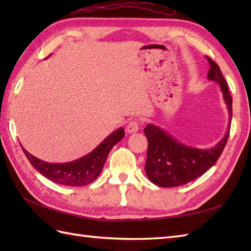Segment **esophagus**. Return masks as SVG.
<instances>
[{
    "instance_id": "esophagus-1",
    "label": "esophagus",
    "mask_w": 251,
    "mask_h": 251,
    "mask_svg": "<svg viewBox=\"0 0 251 251\" xmlns=\"http://www.w3.org/2000/svg\"><path fill=\"white\" fill-rule=\"evenodd\" d=\"M126 130L128 134H134V132H137L139 130V121L134 120V121H130L128 123V125L126 127Z\"/></svg>"
}]
</instances>
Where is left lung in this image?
<instances>
[{
    "mask_svg": "<svg viewBox=\"0 0 251 251\" xmlns=\"http://www.w3.org/2000/svg\"><path fill=\"white\" fill-rule=\"evenodd\" d=\"M206 58L210 65L208 78L220 85L227 105L230 122L226 134L215 148L202 150L183 145L155 125H147L143 129L148 139L145 170L148 178L162 188L183 185L201 177L216 164L227 142L232 121V97L219 66L211 58Z\"/></svg>",
    "mask_w": 251,
    "mask_h": 251,
    "instance_id": "8db88e82",
    "label": "left lung"
}]
</instances>
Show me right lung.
<instances>
[{
    "instance_id": "right-lung-1",
    "label": "right lung",
    "mask_w": 251,
    "mask_h": 251,
    "mask_svg": "<svg viewBox=\"0 0 251 251\" xmlns=\"http://www.w3.org/2000/svg\"><path fill=\"white\" fill-rule=\"evenodd\" d=\"M124 135L125 131L121 127L106 137L93 152L76 161L65 164H51L41 161L30 154L24 147L23 151L32 166L52 182L68 186H82L92 183L98 178L111 149L124 138Z\"/></svg>"
}]
</instances>
